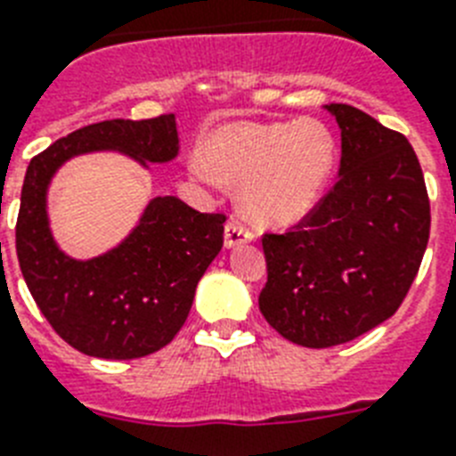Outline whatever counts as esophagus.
<instances>
[{"label": "esophagus", "mask_w": 456, "mask_h": 456, "mask_svg": "<svg viewBox=\"0 0 456 456\" xmlns=\"http://www.w3.org/2000/svg\"><path fill=\"white\" fill-rule=\"evenodd\" d=\"M252 239H255V236H252L250 229L243 227L240 222L232 220L227 227H224V246L227 248H236L240 246V243H250Z\"/></svg>", "instance_id": "1"}]
</instances>
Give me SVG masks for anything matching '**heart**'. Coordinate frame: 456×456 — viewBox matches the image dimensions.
Masks as SVG:
<instances>
[{
    "mask_svg": "<svg viewBox=\"0 0 456 456\" xmlns=\"http://www.w3.org/2000/svg\"><path fill=\"white\" fill-rule=\"evenodd\" d=\"M336 169V141L322 122H234L194 157L201 181L240 185V206L259 224H292L320 204Z\"/></svg>",
    "mask_w": 456,
    "mask_h": 456,
    "instance_id": "obj_1",
    "label": "heart"
}]
</instances>
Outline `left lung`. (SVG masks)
Here are the masks:
<instances>
[{"instance_id": "1", "label": "left lung", "mask_w": 456, "mask_h": 456, "mask_svg": "<svg viewBox=\"0 0 456 456\" xmlns=\"http://www.w3.org/2000/svg\"><path fill=\"white\" fill-rule=\"evenodd\" d=\"M334 190L287 234H264L259 311L304 347L347 343L399 311L429 243L422 167L403 134L347 104Z\"/></svg>"}]
</instances>
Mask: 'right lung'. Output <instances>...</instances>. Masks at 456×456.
<instances>
[{
	"label": "right lung",
	"instance_id": "obj_1",
	"mask_svg": "<svg viewBox=\"0 0 456 456\" xmlns=\"http://www.w3.org/2000/svg\"><path fill=\"white\" fill-rule=\"evenodd\" d=\"M120 152L143 169L178 157L175 116L106 120L76 129L27 167L15 250L34 301L57 334L83 354L136 359L174 340L194 289L222 250V213H199L178 197H155L125 239L97 257L57 246L48 187L64 162L87 152Z\"/></svg>",
	"mask_w": 456,
	"mask_h": 456
}]
</instances>
